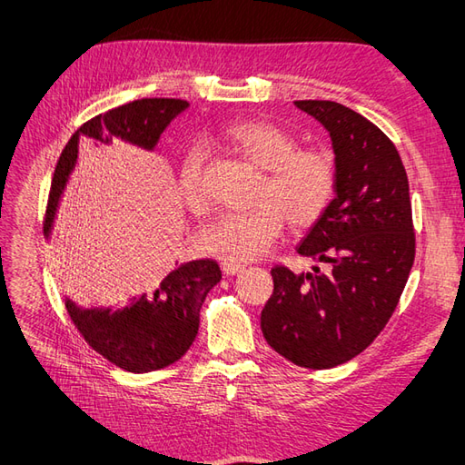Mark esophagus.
I'll return each instance as SVG.
<instances>
[{"mask_svg":"<svg viewBox=\"0 0 465 465\" xmlns=\"http://www.w3.org/2000/svg\"><path fill=\"white\" fill-rule=\"evenodd\" d=\"M245 268L242 263H233V262H222V272L225 273V275H235V273H242Z\"/></svg>","mask_w":465,"mask_h":465,"instance_id":"1","label":"esophagus"}]
</instances>
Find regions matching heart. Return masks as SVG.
<instances>
[{
    "mask_svg": "<svg viewBox=\"0 0 465 465\" xmlns=\"http://www.w3.org/2000/svg\"><path fill=\"white\" fill-rule=\"evenodd\" d=\"M223 140L265 177L255 210L223 213L203 227L197 235L203 253L225 262H253L280 238L285 217L295 227H310L328 212L338 187L330 153L298 150L300 143L288 130L262 120L232 124ZM202 162L200 147H192L180 167L182 200L193 213L207 207Z\"/></svg>",
    "mask_w": 465,
    "mask_h": 465,
    "instance_id": "b5f03b06",
    "label": "heart"
}]
</instances>
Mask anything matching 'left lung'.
Returning a JSON list of instances; mask_svg holds the SVG:
<instances>
[{
    "label": "left lung",
    "mask_w": 465,
    "mask_h": 465,
    "mask_svg": "<svg viewBox=\"0 0 465 465\" xmlns=\"http://www.w3.org/2000/svg\"><path fill=\"white\" fill-rule=\"evenodd\" d=\"M330 134L338 187L298 253L320 272L272 270L273 293L262 331L295 365L330 370L378 338L406 288L416 255L406 167L378 125L341 104L295 102Z\"/></svg>",
    "instance_id": "8db88e82"
}]
</instances>
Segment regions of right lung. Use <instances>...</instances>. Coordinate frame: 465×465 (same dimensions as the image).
Masks as SVG:
<instances>
[{"label":"right lung","instance_id":"add662e5","mask_svg":"<svg viewBox=\"0 0 465 465\" xmlns=\"http://www.w3.org/2000/svg\"><path fill=\"white\" fill-rule=\"evenodd\" d=\"M190 104L185 100H135L95 115L67 142L55 165L45 212L44 235L52 238L59 202L77 163L82 143L110 147L114 140L153 152L165 127ZM222 280L213 260H193L177 265L153 288L137 293L122 308H80L65 295L69 318L84 340L107 361L132 373L167 368L190 350L200 330V310L213 285Z\"/></svg>","mask_w":465,"mask_h":465}]
</instances>
